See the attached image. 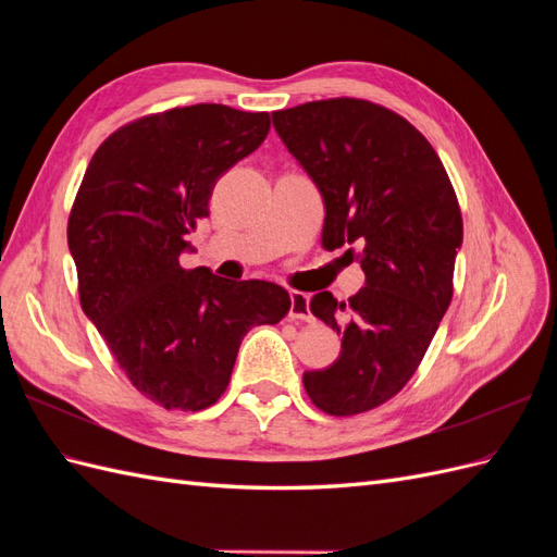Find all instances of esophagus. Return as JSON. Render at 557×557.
I'll return each mask as SVG.
<instances>
[{
	"label": "esophagus",
	"instance_id": "1",
	"mask_svg": "<svg viewBox=\"0 0 557 557\" xmlns=\"http://www.w3.org/2000/svg\"><path fill=\"white\" fill-rule=\"evenodd\" d=\"M288 315L293 320H305V323H313V313L309 307V295L305 293H290V311Z\"/></svg>",
	"mask_w": 557,
	"mask_h": 557
}]
</instances>
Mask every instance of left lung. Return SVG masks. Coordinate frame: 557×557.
<instances>
[{"label":"left lung","mask_w":557,"mask_h":557,"mask_svg":"<svg viewBox=\"0 0 557 557\" xmlns=\"http://www.w3.org/2000/svg\"><path fill=\"white\" fill-rule=\"evenodd\" d=\"M272 123L323 197V246L360 248L364 272L348 301L311 297V313L344 339L305 387L330 416L362 413L407 385L450 305L458 197L423 134L379 104L323 99L274 111Z\"/></svg>","instance_id":"1"}]
</instances>
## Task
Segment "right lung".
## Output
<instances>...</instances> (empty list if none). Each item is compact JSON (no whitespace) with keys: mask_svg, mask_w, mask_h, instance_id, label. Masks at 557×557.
Listing matches in <instances>:
<instances>
[{"mask_svg":"<svg viewBox=\"0 0 557 557\" xmlns=\"http://www.w3.org/2000/svg\"><path fill=\"white\" fill-rule=\"evenodd\" d=\"M269 113L195 104L146 115L97 148L66 225L81 307L141 395L201 411L225 393L244 336L276 325L290 295L269 281L183 269L181 252Z\"/></svg>","mask_w":557,"mask_h":557,"instance_id":"add662e5","label":"right lung"}]
</instances>
